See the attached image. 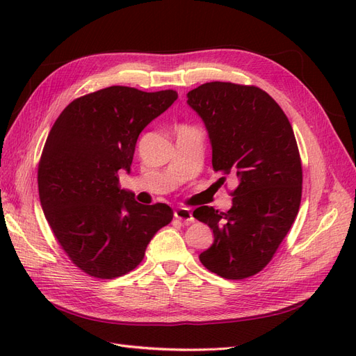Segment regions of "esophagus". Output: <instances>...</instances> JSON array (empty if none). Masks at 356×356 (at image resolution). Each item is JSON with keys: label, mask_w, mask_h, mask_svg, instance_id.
Segmentation results:
<instances>
[{"label": "esophagus", "mask_w": 356, "mask_h": 356, "mask_svg": "<svg viewBox=\"0 0 356 356\" xmlns=\"http://www.w3.org/2000/svg\"><path fill=\"white\" fill-rule=\"evenodd\" d=\"M174 215H175V218L184 221L186 224H188V222H191L193 220H195V218H193V213H191V211L188 208H177L174 211Z\"/></svg>", "instance_id": "esophagus-1"}]
</instances>
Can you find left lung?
<instances>
[{"instance_id":"8db88e82","label":"left lung","mask_w":356,"mask_h":356,"mask_svg":"<svg viewBox=\"0 0 356 356\" xmlns=\"http://www.w3.org/2000/svg\"><path fill=\"white\" fill-rule=\"evenodd\" d=\"M187 104L207 127L213 170L239 181L227 212L193 211L213 233L199 260L221 277H250L272 260L298 213L303 175L293 127L254 86L204 83L187 93Z\"/></svg>"}]
</instances>
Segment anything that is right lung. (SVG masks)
<instances>
[{
	"instance_id": "right-lung-1",
	"label": "right lung",
	"mask_w": 356,
	"mask_h": 356,
	"mask_svg": "<svg viewBox=\"0 0 356 356\" xmlns=\"http://www.w3.org/2000/svg\"><path fill=\"white\" fill-rule=\"evenodd\" d=\"M177 98L175 90L111 86L72 101L51 127L38 166L41 208L63 251L90 276L134 270L174 217L165 203H138L118 187V172L131 174L139 134Z\"/></svg>"
}]
</instances>
